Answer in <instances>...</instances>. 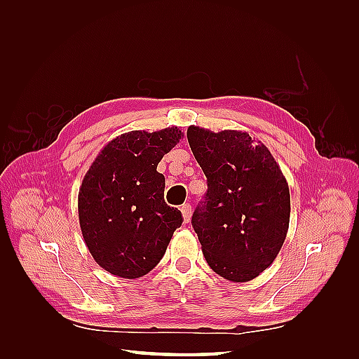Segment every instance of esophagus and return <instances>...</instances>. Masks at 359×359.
Here are the masks:
<instances>
[{
    "instance_id": "esophagus-1",
    "label": "esophagus",
    "mask_w": 359,
    "mask_h": 359,
    "mask_svg": "<svg viewBox=\"0 0 359 359\" xmlns=\"http://www.w3.org/2000/svg\"><path fill=\"white\" fill-rule=\"evenodd\" d=\"M181 214H182L184 223H189L190 222V215H191V205L190 203H184L181 206Z\"/></svg>"
}]
</instances>
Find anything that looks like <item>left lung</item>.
Masks as SVG:
<instances>
[{"instance_id": "1", "label": "left lung", "mask_w": 359, "mask_h": 359, "mask_svg": "<svg viewBox=\"0 0 359 359\" xmlns=\"http://www.w3.org/2000/svg\"><path fill=\"white\" fill-rule=\"evenodd\" d=\"M187 139L208 191L191 217L210 268L233 283L274 262L290 219L287 181L269 149L247 132L190 126Z\"/></svg>"}]
</instances>
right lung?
Returning <instances> with one entry per match:
<instances>
[{
  "label": "right lung",
  "mask_w": 359,
  "mask_h": 359,
  "mask_svg": "<svg viewBox=\"0 0 359 359\" xmlns=\"http://www.w3.org/2000/svg\"><path fill=\"white\" fill-rule=\"evenodd\" d=\"M184 133L168 127L123 133L107 142L85 173L78 196L79 224L91 256L121 278L148 274L182 223L165 202L158 161Z\"/></svg>",
  "instance_id": "1"
}]
</instances>
